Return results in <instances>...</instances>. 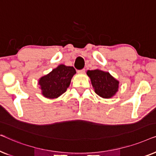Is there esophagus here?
Wrapping results in <instances>:
<instances>
[{"mask_svg": "<svg viewBox=\"0 0 156 156\" xmlns=\"http://www.w3.org/2000/svg\"><path fill=\"white\" fill-rule=\"evenodd\" d=\"M77 72L79 74H84L85 72V69H80V70H78Z\"/></svg>", "mask_w": 156, "mask_h": 156, "instance_id": "34e87169", "label": "esophagus"}]
</instances>
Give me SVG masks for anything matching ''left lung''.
<instances>
[{
  "label": "left lung",
  "mask_w": 156,
  "mask_h": 156,
  "mask_svg": "<svg viewBox=\"0 0 156 156\" xmlns=\"http://www.w3.org/2000/svg\"><path fill=\"white\" fill-rule=\"evenodd\" d=\"M87 74L90 78L95 93L99 97L109 99L118 91L119 82L108 72L97 69L88 70Z\"/></svg>",
  "instance_id": "left-lung-1"
}]
</instances>
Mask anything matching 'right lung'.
Returning a JSON list of instances; mask_svg holds the SVG:
<instances>
[{
	"label": "right lung",
	"instance_id": "1",
	"mask_svg": "<svg viewBox=\"0 0 156 156\" xmlns=\"http://www.w3.org/2000/svg\"><path fill=\"white\" fill-rule=\"evenodd\" d=\"M75 74L76 70L73 67L59 65L39 80L38 84L42 90V94L48 99L59 97L67 91L72 76Z\"/></svg>",
	"mask_w": 156,
	"mask_h": 156
}]
</instances>
